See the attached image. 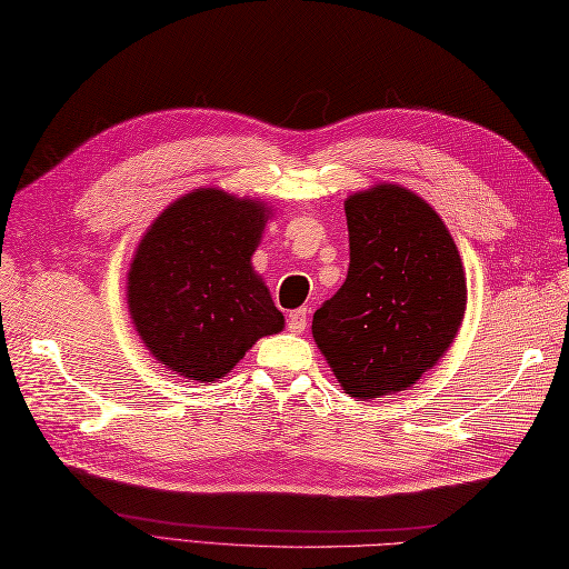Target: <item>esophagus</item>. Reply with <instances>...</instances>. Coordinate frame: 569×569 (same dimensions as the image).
Returning <instances> with one entry per match:
<instances>
[{
  "mask_svg": "<svg viewBox=\"0 0 569 569\" xmlns=\"http://www.w3.org/2000/svg\"><path fill=\"white\" fill-rule=\"evenodd\" d=\"M306 328H308V312H306V308L293 310L291 316H288V332L300 335V332H306Z\"/></svg>",
  "mask_w": 569,
  "mask_h": 569,
  "instance_id": "obj_1",
  "label": "esophagus"
}]
</instances>
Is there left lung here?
Masks as SVG:
<instances>
[{
  "mask_svg": "<svg viewBox=\"0 0 569 569\" xmlns=\"http://www.w3.org/2000/svg\"><path fill=\"white\" fill-rule=\"evenodd\" d=\"M349 271L312 316L342 389L369 401L406 391L450 349L467 308L465 266L430 204L381 183L345 200Z\"/></svg>",
  "mask_w": 569,
  "mask_h": 569,
  "instance_id": "obj_1",
  "label": "left lung"
}]
</instances>
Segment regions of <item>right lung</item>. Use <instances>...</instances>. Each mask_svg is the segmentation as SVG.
<instances>
[{"label": "right lung", "mask_w": 569, "mask_h": 569, "mask_svg": "<svg viewBox=\"0 0 569 569\" xmlns=\"http://www.w3.org/2000/svg\"><path fill=\"white\" fill-rule=\"evenodd\" d=\"M269 217L259 200L198 188L141 237L129 269V316L166 369L217 381L257 340L283 330V312L251 266Z\"/></svg>", "instance_id": "right-lung-1"}]
</instances>
